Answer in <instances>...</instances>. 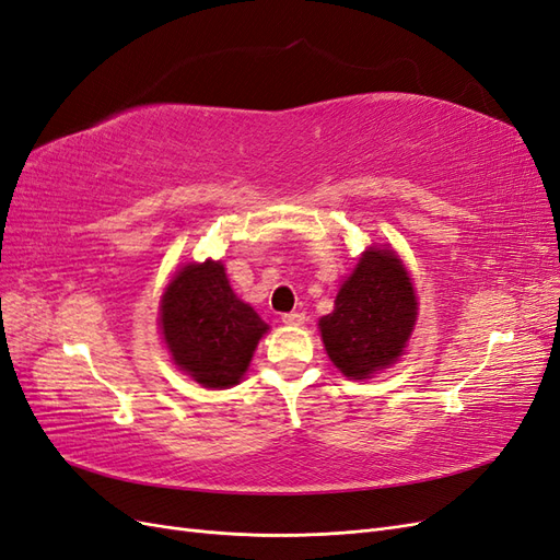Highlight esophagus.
<instances>
[{"label":"esophagus","instance_id":"obj_1","mask_svg":"<svg viewBox=\"0 0 560 560\" xmlns=\"http://www.w3.org/2000/svg\"><path fill=\"white\" fill-rule=\"evenodd\" d=\"M281 322L285 326H300V324H305V314L303 312H285L283 317H281Z\"/></svg>","mask_w":560,"mask_h":560}]
</instances>
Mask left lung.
I'll use <instances>...</instances> for the list:
<instances>
[{
	"mask_svg": "<svg viewBox=\"0 0 560 560\" xmlns=\"http://www.w3.org/2000/svg\"><path fill=\"white\" fill-rule=\"evenodd\" d=\"M334 305V312L319 319V331L328 360L342 376L371 378L405 354L419 303L395 250L366 248Z\"/></svg>",
	"mask_w": 560,
	"mask_h": 560,
	"instance_id": "8db88e82",
	"label": "left lung"
}]
</instances>
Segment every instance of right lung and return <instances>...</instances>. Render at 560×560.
<instances>
[{"label": "right lung", "instance_id": "1", "mask_svg": "<svg viewBox=\"0 0 560 560\" xmlns=\"http://www.w3.org/2000/svg\"><path fill=\"white\" fill-rule=\"evenodd\" d=\"M161 334L179 371L203 388L236 385L267 324L236 298L220 260L184 265L161 298Z\"/></svg>", "mask_w": 560, "mask_h": 560}]
</instances>
